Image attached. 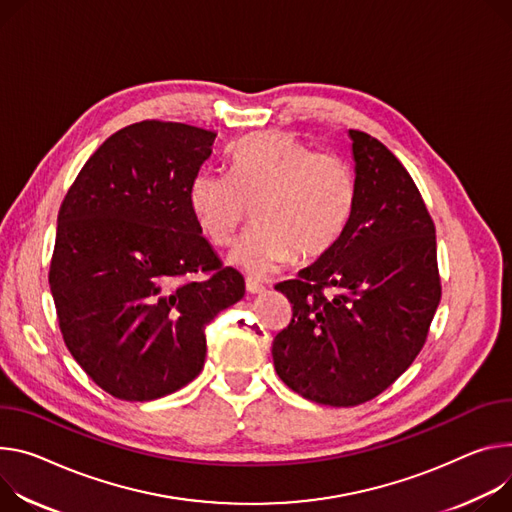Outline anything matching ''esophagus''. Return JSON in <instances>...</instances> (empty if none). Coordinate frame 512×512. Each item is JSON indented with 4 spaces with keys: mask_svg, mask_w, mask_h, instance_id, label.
Returning <instances> with one entry per match:
<instances>
[{
    "mask_svg": "<svg viewBox=\"0 0 512 512\" xmlns=\"http://www.w3.org/2000/svg\"><path fill=\"white\" fill-rule=\"evenodd\" d=\"M245 288H247L249 294H263V292H265V286L259 284V282H255V280H251V277H247Z\"/></svg>",
    "mask_w": 512,
    "mask_h": 512,
    "instance_id": "esophagus-1",
    "label": "esophagus"
}]
</instances>
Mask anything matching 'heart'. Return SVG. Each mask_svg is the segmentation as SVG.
<instances>
[{
    "mask_svg": "<svg viewBox=\"0 0 512 512\" xmlns=\"http://www.w3.org/2000/svg\"><path fill=\"white\" fill-rule=\"evenodd\" d=\"M230 173L200 171L190 208L208 241L228 247L255 206L257 226L232 251V263L269 277L294 257L327 255L353 216L357 183L335 153L312 151L292 132H253L230 149Z\"/></svg>",
    "mask_w": 512,
    "mask_h": 512,
    "instance_id": "b5f03b06",
    "label": "heart"
}]
</instances>
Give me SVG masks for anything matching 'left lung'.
Here are the masks:
<instances>
[{"mask_svg":"<svg viewBox=\"0 0 512 512\" xmlns=\"http://www.w3.org/2000/svg\"><path fill=\"white\" fill-rule=\"evenodd\" d=\"M357 200L339 243L275 286L292 320L273 339L277 376L300 396L357 406L390 388L427 343L441 302L435 222L404 165L349 130Z\"/></svg>","mask_w":512,"mask_h":512,"instance_id":"1","label":"left lung"}]
</instances>
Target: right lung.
<instances>
[{"label":"right lung","mask_w":512,"mask_h":512,"mask_svg":"<svg viewBox=\"0 0 512 512\" xmlns=\"http://www.w3.org/2000/svg\"><path fill=\"white\" fill-rule=\"evenodd\" d=\"M214 141L181 122L130 124L87 159L61 204L49 269L59 329L114 398L149 402L190 384L206 327L245 296L190 208Z\"/></svg>","instance_id":"1"}]
</instances>
